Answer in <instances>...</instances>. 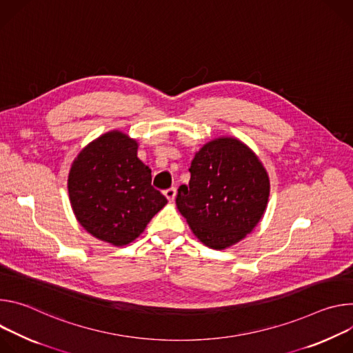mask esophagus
I'll use <instances>...</instances> for the list:
<instances>
[{
  "label": "esophagus",
  "instance_id": "34e87169",
  "mask_svg": "<svg viewBox=\"0 0 353 353\" xmlns=\"http://www.w3.org/2000/svg\"><path fill=\"white\" fill-rule=\"evenodd\" d=\"M164 194H165V198H167L170 202H172V201L175 199V196H176V189H175V188H170V189L164 190Z\"/></svg>",
  "mask_w": 353,
  "mask_h": 353
}]
</instances>
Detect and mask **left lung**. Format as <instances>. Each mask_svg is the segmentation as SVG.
Listing matches in <instances>:
<instances>
[{"mask_svg": "<svg viewBox=\"0 0 353 353\" xmlns=\"http://www.w3.org/2000/svg\"><path fill=\"white\" fill-rule=\"evenodd\" d=\"M189 185H181L176 208L205 245L237 244L262 219L269 176L255 152L234 137L206 143L192 160Z\"/></svg>", "mask_w": 353, "mask_h": 353, "instance_id": "1", "label": "left lung"}]
</instances>
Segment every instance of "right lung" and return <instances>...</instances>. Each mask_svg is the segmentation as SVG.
Here are the masks:
<instances>
[{
	"label": "right lung",
	"instance_id": "add662e5",
	"mask_svg": "<svg viewBox=\"0 0 353 353\" xmlns=\"http://www.w3.org/2000/svg\"><path fill=\"white\" fill-rule=\"evenodd\" d=\"M137 141L112 130L90 143L68 174L72 212L90 234L116 247L134 241L167 198L152 188Z\"/></svg>",
	"mask_w": 353,
	"mask_h": 353
}]
</instances>
